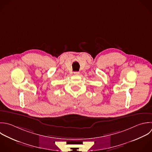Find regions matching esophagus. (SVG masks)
<instances>
[{"instance_id": "1", "label": "esophagus", "mask_w": 152, "mask_h": 152, "mask_svg": "<svg viewBox=\"0 0 152 152\" xmlns=\"http://www.w3.org/2000/svg\"><path fill=\"white\" fill-rule=\"evenodd\" d=\"M74 74H75V75H79V74H80V72H78V71L74 72Z\"/></svg>"}]
</instances>
